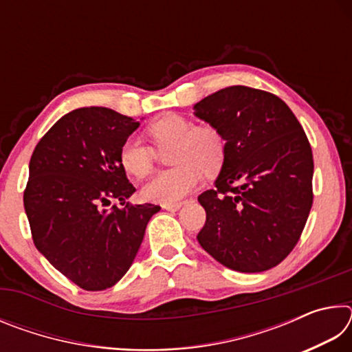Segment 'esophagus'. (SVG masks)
Wrapping results in <instances>:
<instances>
[{"instance_id":"obj_1","label":"esophagus","mask_w":352,"mask_h":352,"mask_svg":"<svg viewBox=\"0 0 352 352\" xmlns=\"http://www.w3.org/2000/svg\"><path fill=\"white\" fill-rule=\"evenodd\" d=\"M182 206H183L182 201H178V204H166V205H163L164 210H168V211H178Z\"/></svg>"}]
</instances>
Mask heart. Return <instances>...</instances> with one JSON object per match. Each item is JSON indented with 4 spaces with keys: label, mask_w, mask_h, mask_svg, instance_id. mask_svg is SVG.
Masks as SVG:
<instances>
[{
    "label": "heart",
    "mask_w": 352,
    "mask_h": 352,
    "mask_svg": "<svg viewBox=\"0 0 352 352\" xmlns=\"http://www.w3.org/2000/svg\"><path fill=\"white\" fill-rule=\"evenodd\" d=\"M146 133L157 148L174 144L168 170L158 172L142 188V195L155 204H177L194 190L205 172L217 170L225 158V141L216 127L195 126L194 121L169 113L153 121ZM119 163L127 174L142 178L153 168V148L138 138H129L119 151Z\"/></svg>",
    "instance_id": "1"
}]
</instances>
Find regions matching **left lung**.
<instances>
[{
	"label": "left lung",
	"instance_id": "left-lung-1",
	"mask_svg": "<svg viewBox=\"0 0 352 352\" xmlns=\"http://www.w3.org/2000/svg\"><path fill=\"white\" fill-rule=\"evenodd\" d=\"M194 110L226 141L216 184L199 195L206 222L197 241L231 270H269L295 248L312 208L305 130L283 99L243 85L219 90Z\"/></svg>",
	"mask_w": 352,
	"mask_h": 352
}]
</instances>
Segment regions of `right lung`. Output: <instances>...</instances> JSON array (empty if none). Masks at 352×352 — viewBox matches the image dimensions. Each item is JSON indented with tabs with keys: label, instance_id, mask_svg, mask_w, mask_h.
I'll use <instances>...</instances> for the list:
<instances>
[{
	"label": "right lung",
	"instance_id": "right-lung-1",
	"mask_svg": "<svg viewBox=\"0 0 352 352\" xmlns=\"http://www.w3.org/2000/svg\"><path fill=\"white\" fill-rule=\"evenodd\" d=\"M138 126L105 107H83L58 119L34 148L23 195L32 241L83 290H105L126 275L160 211L126 201L135 188L119 151ZM111 199L123 210H104Z\"/></svg>",
	"mask_w": 352,
	"mask_h": 352
}]
</instances>
